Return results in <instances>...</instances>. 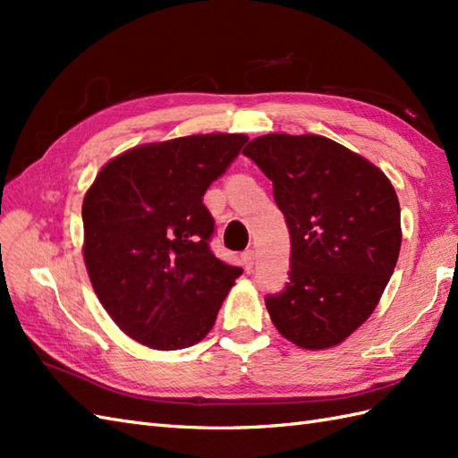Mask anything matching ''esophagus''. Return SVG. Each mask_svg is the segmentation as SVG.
I'll return each instance as SVG.
<instances>
[{
	"label": "esophagus",
	"mask_w": 458,
	"mask_h": 458,
	"mask_svg": "<svg viewBox=\"0 0 458 458\" xmlns=\"http://www.w3.org/2000/svg\"><path fill=\"white\" fill-rule=\"evenodd\" d=\"M242 261H244L246 271H251V267H254V264H256V251L254 250H246L244 254H242Z\"/></svg>",
	"instance_id": "obj_1"
}]
</instances>
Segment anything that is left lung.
Wrapping results in <instances>:
<instances>
[{
  "label": "left lung",
  "instance_id": "obj_1",
  "mask_svg": "<svg viewBox=\"0 0 458 458\" xmlns=\"http://www.w3.org/2000/svg\"><path fill=\"white\" fill-rule=\"evenodd\" d=\"M244 155L274 182L291 234L289 284L266 299L271 323L307 350L344 343L374 313L400 256L394 184L323 135H259Z\"/></svg>",
  "mask_w": 458,
  "mask_h": 458
}]
</instances>
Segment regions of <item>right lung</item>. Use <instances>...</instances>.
I'll use <instances>...</instances> for the list:
<instances>
[{"instance_id":"add662e5","label":"right lung","mask_w":458,"mask_h":458,"mask_svg":"<svg viewBox=\"0 0 458 458\" xmlns=\"http://www.w3.org/2000/svg\"><path fill=\"white\" fill-rule=\"evenodd\" d=\"M246 141L199 133L143 143L106 163L86 191V271L114 323L140 344L200 343L242 276L210 251L214 220L202 197Z\"/></svg>"}]
</instances>
